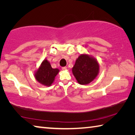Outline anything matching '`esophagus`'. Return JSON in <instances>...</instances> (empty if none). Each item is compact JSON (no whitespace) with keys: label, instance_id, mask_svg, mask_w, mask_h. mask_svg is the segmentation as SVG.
Masks as SVG:
<instances>
[{"label":"esophagus","instance_id":"1","mask_svg":"<svg viewBox=\"0 0 135 135\" xmlns=\"http://www.w3.org/2000/svg\"><path fill=\"white\" fill-rule=\"evenodd\" d=\"M67 69V67H62V70H66Z\"/></svg>","mask_w":135,"mask_h":135}]
</instances>
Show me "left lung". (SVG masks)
Instances as JSON below:
<instances>
[{"mask_svg":"<svg viewBox=\"0 0 135 135\" xmlns=\"http://www.w3.org/2000/svg\"><path fill=\"white\" fill-rule=\"evenodd\" d=\"M99 68V64L95 58L83 54L77 59L72 71L79 83L87 84L96 78Z\"/></svg>","mask_w":135,"mask_h":135,"instance_id":"left-lung-1","label":"left lung"}]
</instances>
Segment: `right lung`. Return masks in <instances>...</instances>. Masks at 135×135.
Here are the masks:
<instances>
[{
  "label": "right lung",
  "mask_w": 135,
  "mask_h": 135,
  "mask_svg": "<svg viewBox=\"0 0 135 135\" xmlns=\"http://www.w3.org/2000/svg\"><path fill=\"white\" fill-rule=\"evenodd\" d=\"M59 71L58 68H52L49 61L45 59L36 73V79L43 85L49 86L54 82L55 77Z\"/></svg>",
  "instance_id": "right-lung-1"
}]
</instances>
